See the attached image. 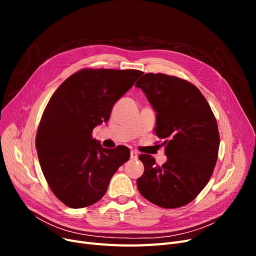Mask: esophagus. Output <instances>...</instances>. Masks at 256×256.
<instances>
[{
	"label": "esophagus",
	"mask_w": 256,
	"mask_h": 256,
	"mask_svg": "<svg viewBox=\"0 0 256 256\" xmlns=\"http://www.w3.org/2000/svg\"><path fill=\"white\" fill-rule=\"evenodd\" d=\"M138 152L136 150H130V158L132 160H137Z\"/></svg>",
	"instance_id": "1"
}]
</instances>
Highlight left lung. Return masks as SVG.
I'll list each match as a JSON object with an SVG mask.
<instances>
[{
  "label": "left lung",
  "instance_id": "1",
  "mask_svg": "<svg viewBox=\"0 0 256 256\" xmlns=\"http://www.w3.org/2000/svg\"><path fill=\"white\" fill-rule=\"evenodd\" d=\"M141 88L156 113V135L163 139L166 163L140 154L144 173L137 180L141 195L165 208L188 204L204 190L217 163L220 145L217 120L193 84L164 74H145Z\"/></svg>",
  "mask_w": 256,
  "mask_h": 256
}]
</instances>
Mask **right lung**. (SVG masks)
<instances>
[{
    "label": "right lung",
    "mask_w": 256,
    "mask_h": 256,
    "mask_svg": "<svg viewBox=\"0 0 256 256\" xmlns=\"http://www.w3.org/2000/svg\"><path fill=\"white\" fill-rule=\"evenodd\" d=\"M143 72L135 70H82L54 92L36 134L40 167L52 193L72 208L98 201L130 152L119 145L108 150L92 139L106 122L114 104Z\"/></svg>",
    "instance_id": "right-lung-1"
}]
</instances>
